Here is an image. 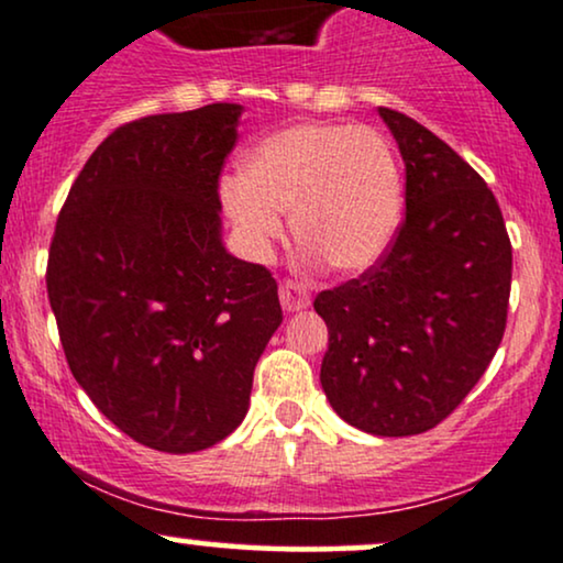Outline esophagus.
I'll return each instance as SVG.
<instances>
[{
	"mask_svg": "<svg viewBox=\"0 0 563 563\" xmlns=\"http://www.w3.org/2000/svg\"><path fill=\"white\" fill-rule=\"evenodd\" d=\"M279 300H282V308L284 310H302V308H308V302H310L308 287L302 282L284 279L279 284Z\"/></svg>",
	"mask_w": 563,
	"mask_h": 563,
	"instance_id": "1",
	"label": "esophagus"
}]
</instances>
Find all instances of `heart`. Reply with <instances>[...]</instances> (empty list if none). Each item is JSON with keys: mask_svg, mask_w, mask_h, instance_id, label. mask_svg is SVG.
Instances as JSON below:
<instances>
[{"mask_svg": "<svg viewBox=\"0 0 563 563\" xmlns=\"http://www.w3.org/2000/svg\"><path fill=\"white\" fill-rule=\"evenodd\" d=\"M236 231L255 255L292 234L329 268L355 274L387 253L400 223L398 157L379 131L350 123H300L263 139L240 181L223 184Z\"/></svg>", "mask_w": 563, "mask_h": 563, "instance_id": "b5f03b06", "label": "heart"}]
</instances>
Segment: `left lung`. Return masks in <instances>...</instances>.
<instances>
[{"label": "left lung", "mask_w": 563, "mask_h": 563, "mask_svg": "<svg viewBox=\"0 0 563 563\" xmlns=\"http://www.w3.org/2000/svg\"><path fill=\"white\" fill-rule=\"evenodd\" d=\"M406 163V218L358 279L316 295L329 350L321 387L379 438L438 427L477 385L506 332L511 240L490 187L427 125L379 108Z\"/></svg>", "instance_id": "obj_1"}]
</instances>
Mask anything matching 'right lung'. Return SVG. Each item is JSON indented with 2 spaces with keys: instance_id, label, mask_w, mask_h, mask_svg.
<instances>
[{
  "instance_id": "add662e5",
  "label": "right lung",
  "mask_w": 563,
  "mask_h": 563,
  "mask_svg": "<svg viewBox=\"0 0 563 563\" xmlns=\"http://www.w3.org/2000/svg\"><path fill=\"white\" fill-rule=\"evenodd\" d=\"M240 104L118 125L59 208L46 295L78 385L131 440L195 453L242 424L282 323L271 271L221 244Z\"/></svg>"
}]
</instances>
